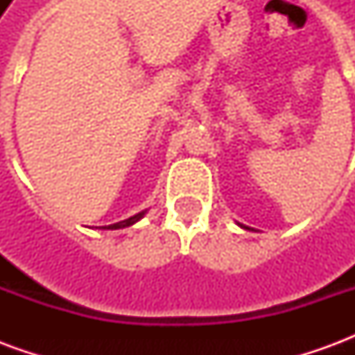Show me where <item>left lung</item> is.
Here are the masks:
<instances>
[{
  "label": "left lung",
  "mask_w": 355,
  "mask_h": 355,
  "mask_svg": "<svg viewBox=\"0 0 355 355\" xmlns=\"http://www.w3.org/2000/svg\"><path fill=\"white\" fill-rule=\"evenodd\" d=\"M239 226H241V224H239ZM241 228H247V226H241Z\"/></svg>",
  "instance_id": "1"
}]
</instances>
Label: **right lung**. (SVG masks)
I'll return each instance as SVG.
<instances>
[{
    "instance_id": "right-lung-1",
    "label": "right lung",
    "mask_w": 355,
    "mask_h": 355,
    "mask_svg": "<svg viewBox=\"0 0 355 355\" xmlns=\"http://www.w3.org/2000/svg\"><path fill=\"white\" fill-rule=\"evenodd\" d=\"M144 215H146V211H140V213H137V215L125 218V220H119V223L116 224H110V226H101V228H104V230H121V228H127V226H132L135 223H139L140 218H142Z\"/></svg>"
}]
</instances>
